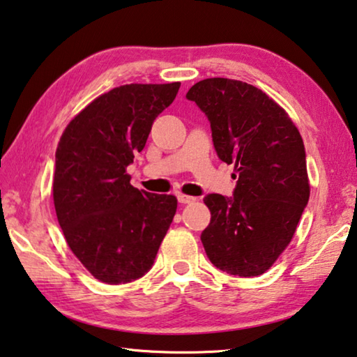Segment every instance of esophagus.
<instances>
[{
	"label": "esophagus",
	"instance_id": "esophagus-1",
	"mask_svg": "<svg viewBox=\"0 0 357 357\" xmlns=\"http://www.w3.org/2000/svg\"><path fill=\"white\" fill-rule=\"evenodd\" d=\"M177 199H178V202L180 204H192L196 201V197H192V196H186V195H182V192H178L177 195Z\"/></svg>",
	"mask_w": 357,
	"mask_h": 357
}]
</instances>
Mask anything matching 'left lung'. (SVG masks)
<instances>
[{"label":"left lung","mask_w":357,"mask_h":357,"mask_svg":"<svg viewBox=\"0 0 357 357\" xmlns=\"http://www.w3.org/2000/svg\"><path fill=\"white\" fill-rule=\"evenodd\" d=\"M186 99L206 114L217 155L237 180L231 197H204L212 213L204 250L220 271L258 277L288 247L310 197L301 134L273 99L241 80H201Z\"/></svg>","instance_id":"1"}]
</instances>
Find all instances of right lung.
<instances>
[{
    "mask_svg": "<svg viewBox=\"0 0 357 357\" xmlns=\"http://www.w3.org/2000/svg\"><path fill=\"white\" fill-rule=\"evenodd\" d=\"M178 89L180 82L116 86L82 110L58 144V223L69 248L99 282L121 284L144 277L172 223L175 196L134 188L126 167Z\"/></svg>",
    "mask_w": 357,
    "mask_h": 357,
    "instance_id": "add662e5",
    "label": "right lung"
}]
</instances>
